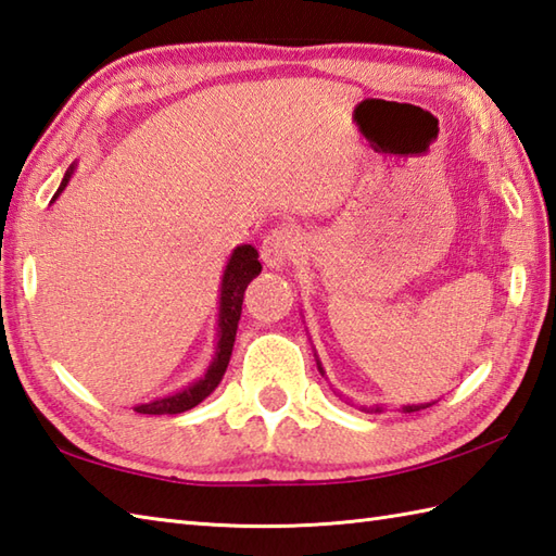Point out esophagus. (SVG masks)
<instances>
[{
    "label": "esophagus",
    "instance_id": "1",
    "mask_svg": "<svg viewBox=\"0 0 556 556\" xmlns=\"http://www.w3.org/2000/svg\"><path fill=\"white\" fill-rule=\"evenodd\" d=\"M300 249V237L292 228H276L266 235L262 244V258L264 264L270 268L286 266L294 252Z\"/></svg>",
    "mask_w": 556,
    "mask_h": 556
}]
</instances>
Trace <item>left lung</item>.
I'll return each mask as SVG.
<instances>
[{"instance_id": "obj_1", "label": "left lung", "mask_w": 556, "mask_h": 556, "mask_svg": "<svg viewBox=\"0 0 556 556\" xmlns=\"http://www.w3.org/2000/svg\"><path fill=\"white\" fill-rule=\"evenodd\" d=\"M316 365H319V371L324 374V369H321V362L316 359ZM432 403H427V405H403V413H415V410H422V407H429ZM374 413H381V407H374Z\"/></svg>"}]
</instances>
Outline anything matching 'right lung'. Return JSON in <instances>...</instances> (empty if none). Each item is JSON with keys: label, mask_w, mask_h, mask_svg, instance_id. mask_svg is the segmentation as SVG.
Listing matches in <instances>:
<instances>
[{"label": "right lung", "mask_w": 556, "mask_h": 556, "mask_svg": "<svg viewBox=\"0 0 556 556\" xmlns=\"http://www.w3.org/2000/svg\"><path fill=\"white\" fill-rule=\"evenodd\" d=\"M74 175V165L66 169L60 189L52 197V201L62 194L64 187L70 185ZM262 274V264H258V252L252 244L237 247L230 254V262L223 270V282H220V307H218V348H215V357L208 365L206 374L199 381L191 383V387L177 391L173 395H165V399H157L151 403L136 405L134 410L141 415H177L191 410V407L199 405L206 395H211L218 387L225 369H228V362L232 355L235 336H237V321H240L242 314V300L244 290L252 278Z\"/></svg>", "instance_id": "obj_1"}]
</instances>
